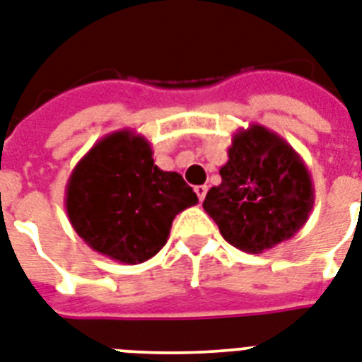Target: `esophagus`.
<instances>
[{"instance_id": "1", "label": "esophagus", "mask_w": 362, "mask_h": 362, "mask_svg": "<svg viewBox=\"0 0 362 362\" xmlns=\"http://www.w3.org/2000/svg\"><path fill=\"white\" fill-rule=\"evenodd\" d=\"M195 193H197V197H199L200 202H202V200H204V197H206V193H208V186H197Z\"/></svg>"}]
</instances>
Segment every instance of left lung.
<instances>
[{
    "label": "left lung",
    "instance_id": "obj_1",
    "mask_svg": "<svg viewBox=\"0 0 362 362\" xmlns=\"http://www.w3.org/2000/svg\"><path fill=\"white\" fill-rule=\"evenodd\" d=\"M223 182L202 202L232 247L261 254L308 223L315 187L300 156L281 136L250 124L232 138Z\"/></svg>",
    "mask_w": 362,
    "mask_h": 362
}]
</instances>
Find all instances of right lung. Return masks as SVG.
<instances>
[{
  "instance_id": "obj_1",
  "label": "right lung",
  "mask_w": 362,
  "mask_h": 362,
  "mask_svg": "<svg viewBox=\"0 0 362 362\" xmlns=\"http://www.w3.org/2000/svg\"><path fill=\"white\" fill-rule=\"evenodd\" d=\"M197 202L178 173L154 165L147 139L124 129L99 139L81 158L64 204L88 247L136 265L162 250L173 218Z\"/></svg>"
}]
</instances>
